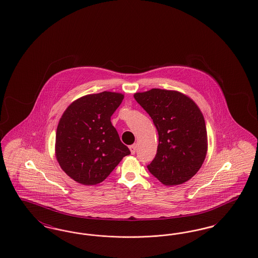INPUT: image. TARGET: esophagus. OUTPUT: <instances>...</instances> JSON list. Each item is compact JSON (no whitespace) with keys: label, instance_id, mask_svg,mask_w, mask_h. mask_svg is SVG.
<instances>
[{"label":"esophagus","instance_id":"esophagus-1","mask_svg":"<svg viewBox=\"0 0 258 258\" xmlns=\"http://www.w3.org/2000/svg\"><path fill=\"white\" fill-rule=\"evenodd\" d=\"M130 150H131V153H132L133 155L135 154V152H136V144H134V145L130 146Z\"/></svg>","mask_w":258,"mask_h":258}]
</instances>
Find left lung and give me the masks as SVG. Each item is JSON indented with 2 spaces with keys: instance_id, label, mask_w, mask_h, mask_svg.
Masks as SVG:
<instances>
[{
  "instance_id": "8db88e82",
  "label": "left lung",
  "mask_w": 258,
  "mask_h": 258,
  "mask_svg": "<svg viewBox=\"0 0 258 258\" xmlns=\"http://www.w3.org/2000/svg\"><path fill=\"white\" fill-rule=\"evenodd\" d=\"M159 134V145L148 169L161 184L177 185L191 179L208 151L203 114L186 95L174 90L151 89L135 93Z\"/></svg>"
}]
</instances>
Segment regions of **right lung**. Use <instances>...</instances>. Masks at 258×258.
<instances>
[{
    "instance_id": "right-lung-1",
    "label": "right lung",
    "mask_w": 258,
    "mask_h": 258,
    "mask_svg": "<svg viewBox=\"0 0 258 258\" xmlns=\"http://www.w3.org/2000/svg\"><path fill=\"white\" fill-rule=\"evenodd\" d=\"M123 99L121 93L104 91L77 98L63 111L57 126L55 156L75 182L101 183L131 154L110 121Z\"/></svg>"
}]
</instances>
